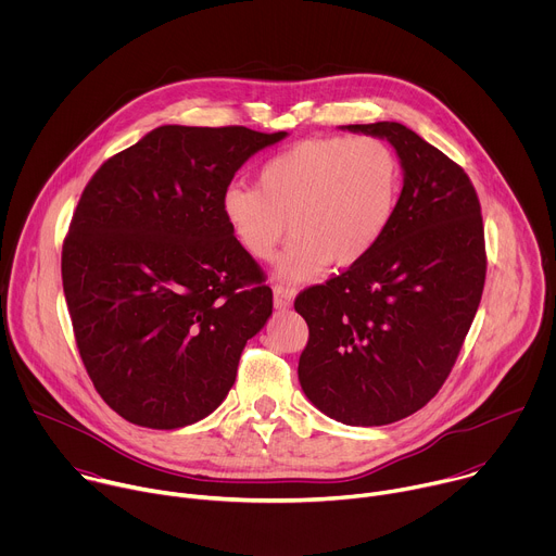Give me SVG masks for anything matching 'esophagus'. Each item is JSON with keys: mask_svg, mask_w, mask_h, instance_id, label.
<instances>
[{"mask_svg": "<svg viewBox=\"0 0 556 556\" xmlns=\"http://www.w3.org/2000/svg\"><path fill=\"white\" fill-rule=\"evenodd\" d=\"M294 294L296 290L290 288V286H283V283H275L273 286V303L277 309H288L294 301Z\"/></svg>", "mask_w": 556, "mask_h": 556, "instance_id": "34e87169", "label": "esophagus"}]
</instances>
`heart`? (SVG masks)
Returning a JSON list of instances; mask_svg holds the SVG:
<instances>
[{
	"instance_id": "heart-1",
	"label": "heart",
	"mask_w": 556,
	"mask_h": 556,
	"mask_svg": "<svg viewBox=\"0 0 556 556\" xmlns=\"http://www.w3.org/2000/svg\"><path fill=\"white\" fill-rule=\"evenodd\" d=\"M403 189V165L376 136L301 140L264 163L257 189L230 185L222 215L255 262H268L288 232L294 240L275 275L305 281L328 266L363 262L387 235Z\"/></svg>"
}]
</instances>
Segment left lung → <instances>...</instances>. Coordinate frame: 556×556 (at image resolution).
I'll list each match as a JSON object with an SVG mask.
<instances>
[{"label": "left lung", "instance_id": "1", "mask_svg": "<svg viewBox=\"0 0 556 556\" xmlns=\"http://www.w3.org/2000/svg\"><path fill=\"white\" fill-rule=\"evenodd\" d=\"M341 129L387 140L403 191L363 262L296 296L309 328L299 382L332 420L382 427L422 409L451 374L484 290V224L464 169L409 127Z\"/></svg>", "mask_w": 556, "mask_h": 556}]
</instances>
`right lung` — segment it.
<instances>
[{"label": "right lung", "mask_w": 556, "mask_h": 556, "mask_svg": "<svg viewBox=\"0 0 556 556\" xmlns=\"http://www.w3.org/2000/svg\"><path fill=\"white\" fill-rule=\"evenodd\" d=\"M286 136L155 127L103 163L78 200L63 292L78 354L127 422L172 431L213 414L270 319L273 292L219 202L237 169Z\"/></svg>", "instance_id": "1"}]
</instances>
